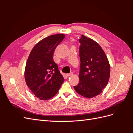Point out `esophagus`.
<instances>
[{
	"label": "esophagus",
	"mask_w": 133,
	"mask_h": 133,
	"mask_svg": "<svg viewBox=\"0 0 133 133\" xmlns=\"http://www.w3.org/2000/svg\"><path fill=\"white\" fill-rule=\"evenodd\" d=\"M73 75V73H70L69 74H66V76H68V77H69V76H71Z\"/></svg>",
	"instance_id": "1"
}]
</instances>
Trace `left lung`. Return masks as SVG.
I'll return each instance as SVG.
<instances>
[{"label": "left lung", "instance_id": "obj_1", "mask_svg": "<svg viewBox=\"0 0 133 133\" xmlns=\"http://www.w3.org/2000/svg\"><path fill=\"white\" fill-rule=\"evenodd\" d=\"M79 83L74 87L79 94L91 98L101 93L108 83L110 66L99 44L84 35L79 39Z\"/></svg>", "mask_w": 133, "mask_h": 133}]
</instances>
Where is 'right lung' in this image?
<instances>
[{
	"instance_id": "obj_1",
	"label": "right lung",
	"mask_w": 133,
	"mask_h": 133,
	"mask_svg": "<svg viewBox=\"0 0 133 133\" xmlns=\"http://www.w3.org/2000/svg\"><path fill=\"white\" fill-rule=\"evenodd\" d=\"M64 38V34H58L43 39L35 44L28 58L24 71L25 82L41 100L53 98L64 81L53 60L55 48Z\"/></svg>"
}]
</instances>
